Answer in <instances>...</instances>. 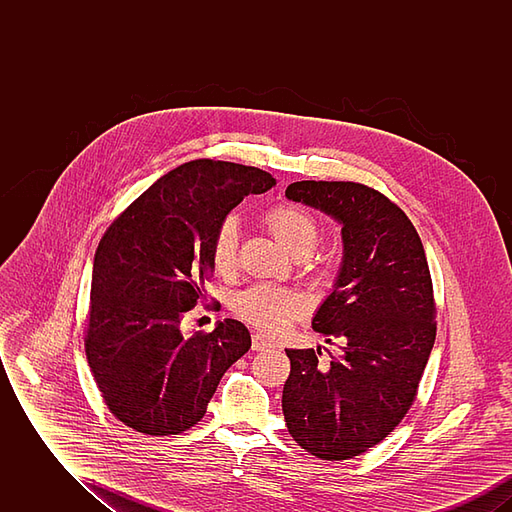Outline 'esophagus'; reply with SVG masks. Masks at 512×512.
Listing matches in <instances>:
<instances>
[{
  "instance_id": "1",
  "label": "esophagus",
  "mask_w": 512,
  "mask_h": 512,
  "mask_svg": "<svg viewBox=\"0 0 512 512\" xmlns=\"http://www.w3.org/2000/svg\"><path fill=\"white\" fill-rule=\"evenodd\" d=\"M251 347H253V351H268V349L274 347V343L265 340L261 334H253L251 336Z\"/></svg>"
}]
</instances>
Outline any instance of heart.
I'll return each mask as SVG.
<instances>
[{"instance_id": "b5f03b06", "label": "heart", "mask_w": 512, "mask_h": 512, "mask_svg": "<svg viewBox=\"0 0 512 512\" xmlns=\"http://www.w3.org/2000/svg\"><path fill=\"white\" fill-rule=\"evenodd\" d=\"M263 224L272 238L293 257H307L318 242V224L307 211L295 205H276L263 215ZM213 267L220 276H230L238 267V224L226 219L213 242ZM234 313L257 330L278 336L293 320L307 313L301 293L278 286H253L234 299Z\"/></svg>"}]
</instances>
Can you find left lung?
<instances>
[{"instance_id": "obj_1", "label": "left lung", "mask_w": 512, "mask_h": 512, "mask_svg": "<svg viewBox=\"0 0 512 512\" xmlns=\"http://www.w3.org/2000/svg\"><path fill=\"white\" fill-rule=\"evenodd\" d=\"M286 197L341 224L343 265L313 318L340 355L286 349L282 411L292 438L322 461H347L388 438L413 407L436 341L426 253L409 217L359 182L301 180Z\"/></svg>"}]
</instances>
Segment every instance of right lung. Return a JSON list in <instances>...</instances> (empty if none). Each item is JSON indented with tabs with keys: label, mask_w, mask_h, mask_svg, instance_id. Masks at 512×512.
<instances>
[{
	"label": "right lung",
	"mask_w": 512,
	"mask_h": 512,
	"mask_svg": "<svg viewBox=\"0 0 512 512\" xmlns=\"http://www.w3.org/2000/svg\"><path fill=\"white\" fill-rule=\"evenodd\" d=\"M272 186L257 167L195 159L149 186L99 240L84 347L107 409L128 428L155 438L190 430L249 351L238 320L190 338L180 320L205 299L226 215Z\"/></svg>",
	"instance_id": "right-lung-1"
}]
</instances>
